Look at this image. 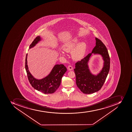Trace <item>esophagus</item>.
Listing matches in <instances>:
<instances>
[{"label": "esophagus", "mask_w": 132, "mask_h": 132, "mask_svg": "<svg viewBox=\"0 0 132 132\" xmlns=\"http://www.w3.org/2000/svg\"><path fill=\"white\" fill-rule=\"evenodd\" d=\"M68 69L69 70V71H72L73 69V67L71 65H69L68 67Z\"/></svg>", "instance_id": "34e87169"}]
</instances>
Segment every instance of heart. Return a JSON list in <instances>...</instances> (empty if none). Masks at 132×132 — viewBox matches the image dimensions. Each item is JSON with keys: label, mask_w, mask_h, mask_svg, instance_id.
I'll use <instances>...</instances> for the list:
<instances>
[{"label": "heart", "mask_w": 132, "mask_h": 132, "mask_svg": "<svg viewBox=\"0 0 132 132\" xmlns=\"http://www.w3.org/2000/svg\"><path fill=\"white\" fill-rule=\"evenodd\" d=\"M78 39L74 37L66 42L62 46L63 49L65 52H69L72 51L71 52L72 57L75 61L82 59L85 54L87 49V45L85 43L81 42L78 44ZM60 54L63 56H65L63 52H61Z\"/></svg>", "instance_id": "b5f03b06"}]
</instances>
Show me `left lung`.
I'll use <instances>...</instances> for the list:
<instances>
[{"label":"left lung","mask_w":132,"mask_h":132,"mask_svg":"<svg viewBox=\"0 0 132 132\" xmlns=\"http://www.w3.org/2000/svg\"><path fill=\"white\" fill-rule=\"evenodd\" d=\"M96 46L89 53L75 64L74 69L76 76V83L83 93L90 94L100 90L104 85L110 69V57L107 48L99 39L95 37ZM94 54H100L104 61L103 67L100 73L94 75L90 71L88 63Z\"/></svg>","instance_id":"obj_1"}]
</instances>
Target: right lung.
<instances>
[{
	"mask_svg": "<svg viewBox=\"0 0 132 132\" xmlns=\"http://www.w3.org/2000/svg\"><path fill=\"white\" fill-rule=\"evenodd\" d=\"M41 38L39 36L37 37L29 47V49L35 46L40 41ZM26 54L25 62V68L30 83L32 87L37 91L45 94L54 93L60 85L61 79L67 69L63 64H56L54 65L49 75L41 79H36L32 75L28 70L27 64Z\"/></svg>",
	"mask_w": 132,
	"mask_h": 132,
	"instance_id": "add662e5",
	"label": "right lung"
}]
</instances>
